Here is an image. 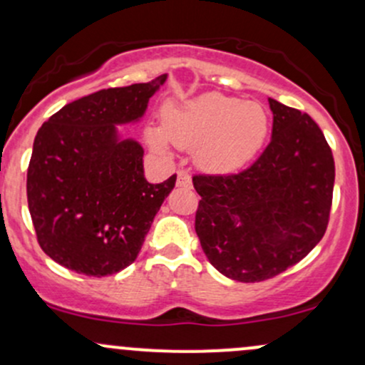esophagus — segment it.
<instances>
[{"mask_svg": "<svg viewBox=\"0 0 365 365\" xmlns=\"http://www.w3.org/2000/svg\"><path fill=\"white\" fill-rule=\"evenodd\" d=\"M176 185L183 187V189H190L192 187V178L185 170H180L178 173H176Z\"/></svg>", "mask_w": 365, "mask_h": 365, "instance_id": "esophagus-1", "label": "esophagus"}]
</instances>
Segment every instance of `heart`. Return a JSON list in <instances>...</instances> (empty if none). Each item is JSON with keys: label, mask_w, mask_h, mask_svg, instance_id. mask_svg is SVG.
<instances>
[{"label": "heart", "mask_w": 365, "mask_h": 365, "mask_svg": "<svg viewBox=\"0 0 365 365\" xmlns=\"http://www.w3.org/2000/svg\"><path fill=\"white\" fill-rule=\"evenodd\" d=\"M268 133V115L259 103L222 93H204L171 103L163 126L152 124L145 138L154 150L168 152L171 143L195 149V163L216 175L234 173L258 154Z\"/></svg>", "instance_id": "heart-1"}]
</instances>
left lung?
<instances>
[{
  "label": "left lung",
  "mask_w": 365,
  "mask_h": 365,
  "mask_svg": "<svg viewBox=\"0 0 365 365\" xmlns=\"http://www.w3.org/2000/svg\"><path fill=\"white\" fill-rule=\"evenodd\" d=\"M272 138L237 175L192 178L201 195L195 232L220 274L239 282L274 277L317 246L329 222L334 159L308 114L268 98Z\"/></svg>",
  "instance_id": "8db88e82"
}]
</instances>
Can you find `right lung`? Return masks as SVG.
<instances>
[{
	"mask_svg": "<svg viewBox=\"0 0 365 365\" xmlns=\"http://www.w3.org/2000/svg\"><path fill=\"white\" fill-rule=\"evenodd\" d=\"M166 78L74 100L39 128L27 202L39 246L62 267L106 277L137 259L176 175L147 182L143 147L118 126L138 123Z\"/></svg>",
	"mask_w": 365,
	"mask_h": 365,
	"instance_id": "1",
	"label": "right lung"
}]
</instances>
